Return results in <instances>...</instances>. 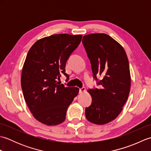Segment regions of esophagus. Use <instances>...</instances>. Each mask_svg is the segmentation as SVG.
Instances as JSON below:
<instances>
[{
  "mask_svg": "<svg viewBox=\"0 0 151 151\" xmlns=\"http://www.w3.org/2000/svg\"><path fill=\"white\" fill-rule=\"evenodd\" d=\"M86 91V88H82L79 89V93H84Z\"/></svg>",
  "mask_w": 151,
  "mask_h": 151,
  "instance_id": "1",
  "label": "esophagus"
}]
</instances>
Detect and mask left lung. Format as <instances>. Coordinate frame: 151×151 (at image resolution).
<instances>
[{
    "label": "left lung",
    "instance_id": "left-lung-1",
    "mask_svg": "<svg viewBox=\"0 0 151 151\" xmlns=\"http://www.w3.org/2000/svg\"><path fill=\"white\" fill-rule=\"evenodd\" d=\"M90 60L93 77L102 79L101 89H89L90 106L86 108V119L92 123L104 124L114 120L129 97L131 77L129 63L123 47L105 34H91L82 38Z\"/></svg>",
    "mask_w": 151,
    "mask_h": 151
}]
</instances>
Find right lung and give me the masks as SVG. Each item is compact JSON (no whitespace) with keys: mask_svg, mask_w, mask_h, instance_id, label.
Returning <instances> with one entry per match:
<instances>
[{"mask_svg":"<svg viewBox=\"0 0 151 151\" xmlns=\"http://www.w3.org/2000/svg\"><path fill=\"white\" fill-rule=\"evenodd\" d=\"M82 35L54 34L37 40L28 51L21 74L24 100L35 119L49 126L65 119L66 111L79 89L65 87L58 80L65 73V63Z\"/></svg>","mask_w":151,"mask_h":151,"instance_id":"add662e5","label":"right lung"}]
</instances>
